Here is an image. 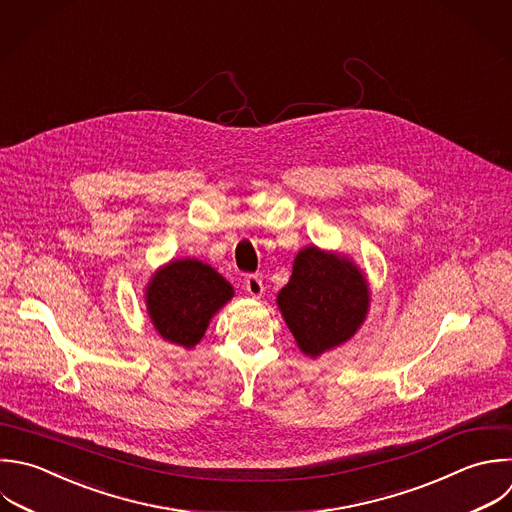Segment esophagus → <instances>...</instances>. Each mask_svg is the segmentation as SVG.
Instances as JSON below:
<instances>
[{"instance_id": "1", "label": "esophagus", "mask_w": 512, "mask_h": 512, "mask_svg": "<svg viewBox=\"0 0 512 512\" xmlns=\"http://www.w3.org/2000/svg\"><path fill=\"white\" fill-rule=\"evenodd\" d=\"M244 288H246V292H248L252 298H260V296L264 294V284H262V278H260V276H248Z\"/></svg>"}]
</instances>
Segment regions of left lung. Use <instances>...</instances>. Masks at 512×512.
<instances>
[{
  "label": "left lung",
  "instance_id": "left-lung-1",
  "mask_svg": "<svg viewBox=\"0 0 512 512\" xmlns=\"http://www.w3.org/2000/svg\"><path fill=\"white\" fill-rule=\"evenodd\" d=\"M276 304L302 354L318 358L360 330L370 308V288L346 254L310 244L296 254Z\"/></svg>",
  "mask_w": 512,
  "mask_h": 512
}]
</instances>
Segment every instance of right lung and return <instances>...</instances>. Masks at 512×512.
I'll return each instance as SVG.
<instances>
[{
    "label": "right lung",
    "instance_id": "obj_1",
    "mask_svg": "<svg viewBox=\"0 0 512 512\" xmlns=\"http://www.w3.org/2000/svg\"><path fill=\"white\" fill-rule=\"evenodd\" d=\"M232 298V284L198 258H174L160 266L144 292L154 330L184 348L202 340L210 320Z\"/></svg>",
    "mask_w": 512,
    "mask_h": 512
}]
</instances>
